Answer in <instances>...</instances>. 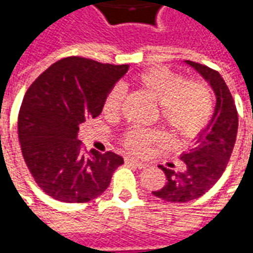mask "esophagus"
I'll return each instance as SVG.
<instances>
[{
	"mask_svg": "<svg viewBox=\"0 0 253 253\" xmlns=\"http://www.w3.org/2000/svg\"><path fill=\"white\" fill-rule=\"evenodd\" d=\"M126 164L132 165V167H137L138 169H143V168H146V167H148V165L145 164V163L137 161V160L131 159V157H127V159H126Z\"/></svg>",
	"mask_w": 253,
	"mask_h": 253,
	"instance_id": "obj_1",
	"label": "esophagus"
}]
</instances>
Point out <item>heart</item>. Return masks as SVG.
<instances>
[{"label":"heart","mask_w":253,"mask_h":253,"mask_svg":"<svg viewBox=\"0 0 253 253\" xmlns=\"http://www.w3.org/2000/svg\"><path fill=\"white\" fill-rule=\"evenodd\" d=\"M137 83L160 104V115L175 135L190 139L206 128L212 118L214 100L211 89L202 81H187L179 73L165 67H153L142 72ZM125 90L116 85L104 100V112L110 116L119 114ZM165 141L164 132L132 127L125 132L122 145L127 152L145 156L152 146Z\"/></svg>","instance_id":"b5f03b06"}]
</instances>
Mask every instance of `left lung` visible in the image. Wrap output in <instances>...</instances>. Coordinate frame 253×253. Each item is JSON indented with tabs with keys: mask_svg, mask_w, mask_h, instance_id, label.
<instances>
[{
	"mask_svg": "<svg viewBox=\"0 0 253 253\" xmlns=\"http://www.w3.org/2000/svg\"><path fill=\"white\" fill-rule=\"evenodd\" d=\"M186 62L210 84L217 97V104L209 126L202 130L195 145L181 156L186 169L175 172L160 165L167 176V183L161 190L152 194L173 203L194 201L217 183L232 156L239 128L236 104L221 74L201 63Z\"/></svg>",
	"mask_w": 253,
	"mask_h": 253,
	"instance_id": "left-lung-1",
	"label": "left lung"
}]
</instances>
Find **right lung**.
I'll return each mask as SVG.
<instances>
[{
	"mask_svg": "<svg viewBox=\"0 0 253 253\" xmlns=\"http://www.w3.org/2000/svg\"><path fill=\"white\" fill-rule=\"evenodd\" d=\"M128 65L67 57L42 73L19 112L21 153L36 184L54 199L84 203L100 196L123 159L85 152L78 126L101 114L104 100Z\"/></svg>",
	"mask_w": 253,
	"mask_h": 253,
	"instance_id": "right-lung-1",
	"label": "right lung"
}]
</instances>
